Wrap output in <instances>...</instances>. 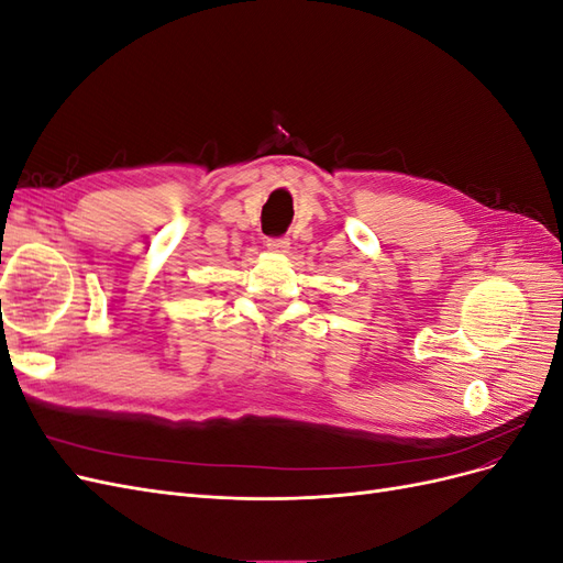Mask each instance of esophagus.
<instances>
[{
  "label": "esophagus",
  "instance_id": "obj_1",
  "mask_svg": "<svg viewBox=\"0 0 563 563\" xmlns=\"http://www.w3.org/2000/svg\"><path fill=\"white\" fill-rule=\"evenodd\" d=\"M288 236H267L265 246L272 251V253H286L288 251Z\"/></svg>",
  "mask_w": 563,
  "mask_h": 563
}]
</instances>
